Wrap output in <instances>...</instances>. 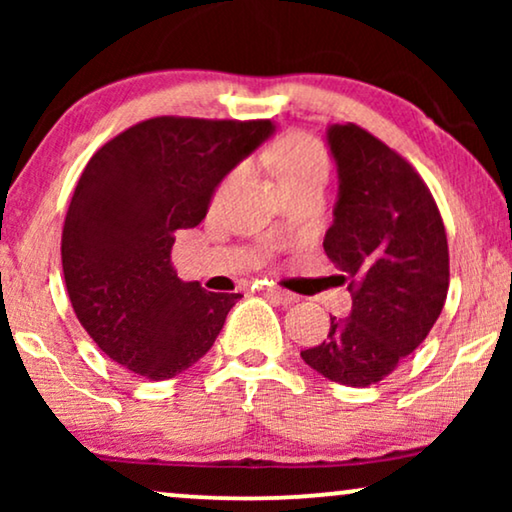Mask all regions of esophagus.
I'll list each match as a JSON object with an SVG mask.
<instances>
[{
    "mask_svg": "<svg viewBox=\"0 0 512 512\" xmlns=\"http://www.w3.org/2000/svg\"><path fill=\"white\" fill-rule=\"evenodd\" d=\"M265 293H268L270 298H275L277 303H282V305H286V307L298 303L296 293H289V291H284V289H277V286H268V289H265Z\"/></svg>",
    "mask_w": 512,
    "mask_h": 512,
    "instance_id": "34e87169",
    "label": "esophagus"
}]
</instances>
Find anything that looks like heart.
<instances>
[{
	"label": "heart",
	"instance_id": "b5f03b06",
	"mask_svg": "<svg viewBox=\"0 0 512 512\" xmlns=\"http://www.w3.org/2000/svg\"><path fill=\"white\" fill-rule=\"evenodd\" d=\"M268 163L272 170L279 174L286 191H296V188L314 184L324 186L328 179V170H331L324 146H321L314 137L305 135V132H291V135L279 139L268 153ZM242 174L244 167H235V170L223 179L219 191H216V200L226 198L230 188L242 179Z\"/></svg>",
	"mask_w": 512,
	"mask_h": 512
}]
</instances>
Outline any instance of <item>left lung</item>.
I'll use <instances>...</instances> for the list:
<instances>
[{
	"mask_svg": "<svg viewBox=\"0 0 512 512\" xmlns=\"http://www.w3.org/2000/svg\"><path fill=\"white\" fill-rule=\"evenodd\" d=\"M338 202L324 251L345 272L352 312L300 352L347 387L377 384L426 340L450 286V251L429 186L401 153L356 123L331 125Z\"/></svg>",
	"mask_w": 512,
	"mask_h": 512,
	"instance_id": "1",
	"label": "left lung"
}]
</instances>
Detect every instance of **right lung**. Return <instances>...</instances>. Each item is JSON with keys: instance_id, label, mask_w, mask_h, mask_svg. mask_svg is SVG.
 <instances>
[{"instance_id": "1", "label": "right lung", "mask_w": 512, "mask_h": 512, "mask_svg": "<svg viewBox=\"0 0 512 512\" xmlns=\"http://www.w3.org/2000/svg\"><path fill=\"white\" fill-rule=\"evenodd\" d=\"M268 118L156 116L88 160L62 228L76 319L111 361L170 380L202 359L240 293L181 282L174 233L205 219L221 179L272 135Z\"/></svg>"}]
</instances>
